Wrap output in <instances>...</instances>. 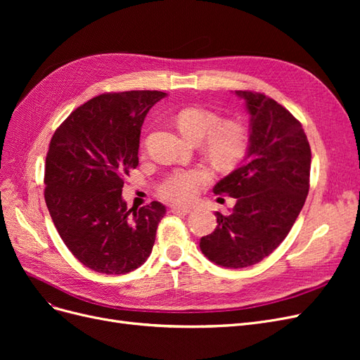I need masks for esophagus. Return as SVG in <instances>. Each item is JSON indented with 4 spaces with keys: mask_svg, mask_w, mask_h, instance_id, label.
Instances as JSON below:
<instances>
[{
    "mask_svg": "<svg viewBox=\"0 0 360 360\" xmlns=\"http://www.w3.org/2000/svg\"><path fill=\"white\" fill-rule=\"evenodd\" d=\"M171 212L176 213V214H188V213H191L192 210L189 209V207H172Z\"/></svg>",
    "mask_w": 360,
    "mask_h": 360,
    "instance_id": "1",
    "label": "esophagus"
}]
</instances>
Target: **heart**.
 Returning a JSON list of instances; mask_svg holds the SVG:
<instances>
[{"label": "heart", "instance_id": "heart-1", "mask_svg": "<svg viewBox=\"0 0 360 360\" xmlns=\"http://www.w3.org/2000/svg\"><path fill=\"white\" fill-rule=\"evenodd\" d=\"M176 123L180 132L195 143L206 138L204 150L217 167L230 168L246 155L249 135L246 127L237 120L219 122V117L210 111L184 108L177 112ZM210 180V171L202 167L177 169L159 184V195L168 202L188 204L197 198L200 188Z\"/></svg>", "mask_w": 360, "mask_h": 360}]
</instances>
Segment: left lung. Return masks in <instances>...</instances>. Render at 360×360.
I'll list each match as a JSON object with an SVG mask.
<instances>
[{
	"label": "left lung",
	"instance_id": "obj_1",
	"mask_svg": "<svg viewBox=\"0 0 360 360\" xmlns=\"http://www.w3.org/2000/svg\"><path fill=\"white\" fill-rule=\"evenodd\" d=\"M249 112L243 163L217 181L214 193L236 198L228 216L201 237V252L214 264L243 269L259 263L282 243L309 191L311 148L299 120L270 97L236 91Z\"/></svg>",
	"mask_w": 360,
	"mask_h": 360
}]
</instances>
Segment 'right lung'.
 <instances>
[{"label": "right lung", "mask_w": 360, "mask_h": 360, "mask_svg": "<svg viewBox=\"0 0 360 360\" xmlns=\"http://www.w3.org/2000/svg\"><path fill=\"white\" fill-rule=\"evenodd\" d=\"M163 91H123L94 97L53 134L45 167V201L64 245L81 263L106 275L144 264L167 213L153 201L127 209L124 176L138 167L144 118Z\"/></svg>", "instance_id": "right-lung-1"}]
</instances>
